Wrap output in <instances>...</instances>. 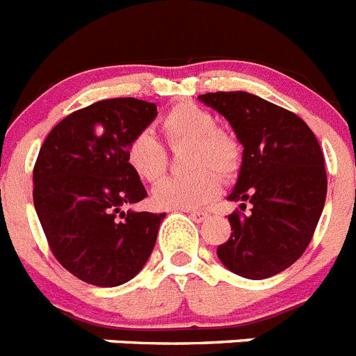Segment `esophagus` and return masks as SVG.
I'll return each instance as SVG.
<instances>
[{
	"instance_id": "esophagus-1",
	"label": "esophagus",
	"mask_w": 356,
	"mask_h": 356,
	"mask_svg": "<svg viewBox=\"0 0 356 356\" xmlns=\"http://www.w3.org/2000/svg\"><path fill=\"white\" fill-rule=\"evenodd\" d=\"M187 212H189V216L196 221V223H203V221L209 218L207 212H202V211H187Z\"/></svg>"
}]
</instances>
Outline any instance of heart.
Masks as SVG:
<instances>
[{
    "mask_svg": "<svg viewBox=\"0 0 356 356\" xmlns=\"http://www.w3.org/2000/svg\"><path fill=\"white\" fill-rule=\"evenodd\" d=\"M162 129L171 144L189 142L187 167L193 171L160 181L153 189L156 207L181 211L202 207L220 194V176L234 180L241 171V142L230 131L216 126V117L207 108L194 102L172 106L162 117ZM126 162L138 178L156 181L167 169L165 147L153 133L142 129L127 142Z\"/></svg>",
    "mask_w": 356,
    "mask_h": 356,
    "instance_id": "b5f03b06",
    "label": "heart"
}]
</instances>
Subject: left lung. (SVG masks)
Instances as JSON below:
<instances>
[{
	"instance_id": "8db88e82",
	"label": "left lung",
	"mask_w": 356,
	"mask_h": 356,
	"mask_svg": "<svg viewBox=\"0 0 356 356\" xmlns=\"http://www.w3.org/2000/svg\"><path fill=\"white\" fill-rule=\"evenodd\" d=\"M198 99L229 120L245 147L229 200L250 211L229 216L232 232L218 257L241 277H272L314 238L327 189L323 149L302 118L261 97L216 91Z\"/></svg>"
}]
</instances>
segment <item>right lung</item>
Instances as JSON below:
<instances>
[{"mask_svg":"<svg viewBox=\"0 0 356 356\" xmlns=\"http://www.w3.org/2000/svg\"><path fill=\"white\" fill-rule=\"evenodd\" d=\"M158 115L133 97L99 100L63 118L33 165V207L51 254L93 286H118L140 272L165 212H124L147 196L126 145Z\"/></svg>","mask_w":356,"mask_h":356,"instance_id":"1","label":"right lung"}]
</instances>
